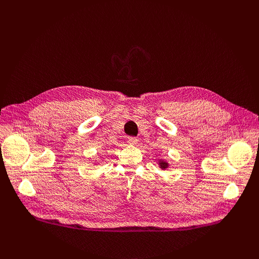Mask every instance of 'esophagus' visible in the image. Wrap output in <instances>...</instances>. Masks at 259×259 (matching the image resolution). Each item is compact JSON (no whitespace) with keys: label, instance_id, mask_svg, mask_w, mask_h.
<instances>
[{"label":"esophagus","instance_id":"34e87169","mask_svg":"<svg viewBox=\"0 0 259 259\" xmlns=\"http://www.w3.org/2000/svg\"><path fill=\"white\" fill-rule=\"evenodd\" d=\"M127 143H128V145H131V146H135V145L138 143V140H137L136 137H128V138H127Z\"/></svg>","mask_w":259,"mask_h":259}]
</instances>
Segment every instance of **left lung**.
<instances>
[{
  "label": "left lung",
  "instance_id": "left-lung-1",
  "mask_svg": "<svg viewBox=\"0 0 259 259\" xmlns=\"http://www.w3.org/2000/svg\"><path fill=\"white\" fill-rule=\"evenodd\" d=\"M158 161H159V167L161 169H166V168L169 167V164H168L167 161L163 160V159H158Z\"/></svg>",
  "mask_w": 259,
  "mask_h": 259
}]
</instances>
